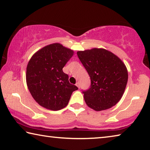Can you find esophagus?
I'll return each mask as SVG.
<instances>
[{
  "label": "esophagus",
  "mask_w": 150,
  "mask_h": 150,
  "mask_svg": "<svg viewBox=\"0 0 150 150\" xmlns=\"http://www.w3.org/2000/svg\"><path fill=\"white\" fill-rule=\"evenodd\" d=\"M76 86H77V87L79 88H80V85H79V82H77V83H76Z\"/></svg>",
  "instance_id": "esophagus-1"
}]
</instances>
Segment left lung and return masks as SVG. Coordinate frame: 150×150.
Returning a JSON list of instances; mask_svg holds the SVG:
<instances>
[{"label": "left lung", "mask_w": 150, "mask_h": 150, "mask_svg": "<svg viewBox=\"0 0 150 150\" xmlns=\"http://www.w3.org/2000/svg\"><path fill=\"white\" fill-rule=\"evenodd\" d=\"M91 78V86L83 91L86 104L100 111L115 106L121 99L128 82V71L118 57L102 48L77 52Z\"/></svg>", "instance_id": "left-lung-1"}]
</instances>
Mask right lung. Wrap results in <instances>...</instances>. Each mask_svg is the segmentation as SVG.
I'll return each mask as SVG.
<instances>
[{"mask_svg": "<svg viewBox=\"0 0 150 150\" xmlns=\"http://www.w3.org/2000/svg\"><path fill=\"white\" fill-rule=\"evenodd\" d=\"M73 54V50L55 43L38 51L29 61L27 86L40 106L52 110H61L68 105L73 91L78 89L63 71Z\"/></svg>", "mask_w": 150, "mask_h": 150, "instance_id": "add662e5", "label": "right lung"}]
</instances>
